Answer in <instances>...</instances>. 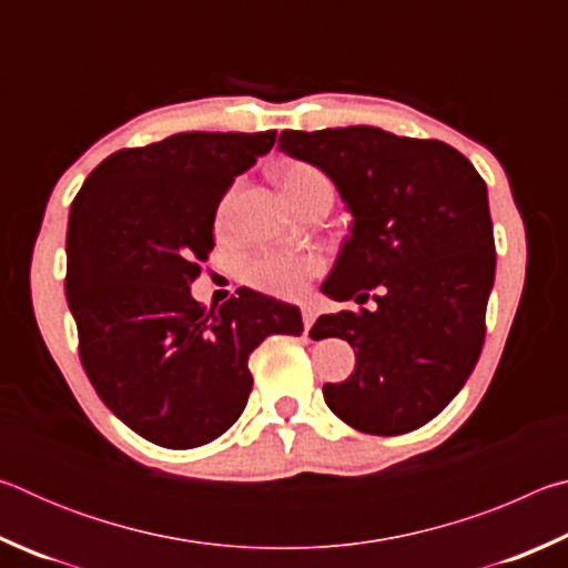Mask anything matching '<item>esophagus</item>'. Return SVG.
<instances>
[{"instance_id":"obj_1","label":"esophagus","mask_w":568,"mask_h":568,"mask_svg":"<svg viewBox=\"0 0 568 568\" xmlns=\"http://www.w3.org/2000/svg\"><path fill=\"white\" fill-rule=\"evenodd\" d=\"M301 313H303V325H305V333H307V331H311V325L315 323V318H318V305H315V303H303Z\"/></svg>"}]
</instances>
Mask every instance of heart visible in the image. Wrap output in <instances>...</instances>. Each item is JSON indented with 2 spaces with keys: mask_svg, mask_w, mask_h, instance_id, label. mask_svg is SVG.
<instances>
[{
  "mask_svg": "<svg viewBox=\"0 0 568 568\" xmlns=\"http://www.w3.org/2000/svg\"><path fill=\"white\" fill-rule=\"evenodd\" d=\"M323 178L318 170L311 165H301V162H293V165H285L281 170V182L287 190V195L295 197L297 192H303L307 182ZM230 207H233V192L223 200L217 213V223L225 225ZM321 271V261L318 257L303 255V257H293V255H277V253H265L255 261L247 263L245 277L250 285L261 287L265 293L273 295H283V297H293L301 295L307 285V277L315 275Z\"/></svg>",
  "mask_w": 568,
  "mask_h": 568,
  "instance_id": "obj_1",
  "label": "heart"
}]
</instances>
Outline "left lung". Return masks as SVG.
I'll list each match as a JSON object with an SVG mask.
<instances>
[{
  "label": "left lung",
  "mask_w": 568,
  "mask_h": 568,
  "mask_svg": "<svg viewBox=\"0 0 568 568\" xmlns=\"http://www.w3.org/2000/svg\"><path fill=\"white\" fill-rule=\"evenodd\" d=\"M277 148L325 172L353 215L321 291L355 303L376 291V311L313 325V338L355 348V371L325 383V403L363 434L416 430L454 400L484 348L496 275L486 182L446 142L371 124L285 130Z\"/></svg>",
  "instance_id": "8db88e82"
}]
</instances>
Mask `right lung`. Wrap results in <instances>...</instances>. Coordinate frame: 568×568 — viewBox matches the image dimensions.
<instances>
[{
	"mask_svg": "<svg viewBox=\"0 0 568 568\" xmlns=\"http://www.w3.org/2000/svg\"><path fill=\"white\" fill-rule=\"evenodd\" d=\"M275 134L178 132L120 150L72 203L64 291L84 373L104 406L158 446L223 436L253 388L250 353L273 333H303L295 305L250 287L210 313L190 293L215 247L220 200Z\"/></svg>",
	"mask_w": 568,
	"mask_h": 568,
	"instance_id": "obj_1",
	"label": "right lung"
}]
</instances>
